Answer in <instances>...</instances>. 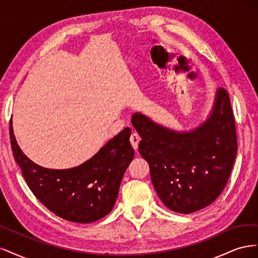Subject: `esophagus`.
<instances>
[{"label":"esophagus","mask_w":258,"mask_h":258,"mask_svg":"<svg viewBox=\"0 0 258 258\" xmlns=\"http://www.w3.org/2000/svg\"><path fill=\"white\" fill-rule=\"evenodd\" d=\"M140 140H141V138H140L137 134H132L130 137V143H131L132 147H134L135 151L138 150V145H139Z\"/></svg>","instance_id":"1"}]
</instances>
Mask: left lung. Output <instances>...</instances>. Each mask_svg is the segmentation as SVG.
Listing matches in <instances>:
<instances>
[{"label": "left lung", "instance_id": "1", "mask_svg": "<svg viewBox=\"0 0 258 258\" xmlns=\"http://www.w3.org/2000/svg\"><path fill=\"white\" fill-rule=\"evenodd\" d=\"M131 123L141 137L139 152L148 162L160 200L189 214L214 202L228 182L237 155V132L228 92L216 89L208 118L188 131L163 127L142 113Z\"/></svg>", "mask_w": 258, "mask_h": 258}]
</instances>
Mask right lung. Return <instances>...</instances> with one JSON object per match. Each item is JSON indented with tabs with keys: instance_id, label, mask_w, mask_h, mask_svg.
<instances>
[{
	"instance_id": "right-lung-1",
	"label": "right lung",
	"mask_w": 258,
	"mask_h": 258,
	"mask_svg": "<svg viewBox=\"0 0 258 258\" xmlns=\"http://www.w3.org/2000/svg\"><path fill=\"white\" fill-rule=\"evenodd\" d=\"M10 135L15 160L28 186L53 214L69 222L88 224L111 212L124 171L135 157L130 128H124L82 165L61 170L30 160L16 141L12 121Z\"/></svg>"
}]
</instances>
